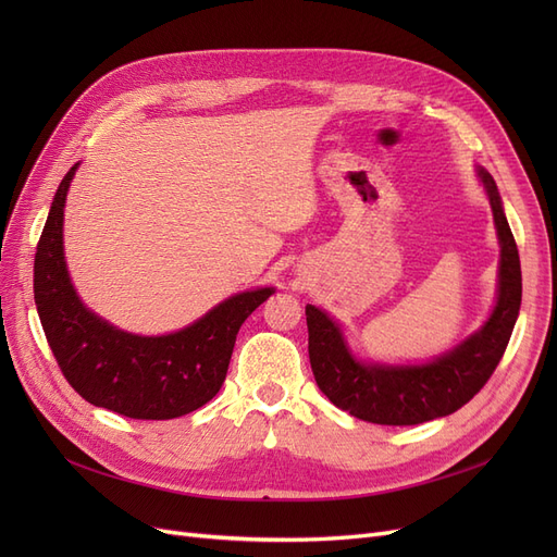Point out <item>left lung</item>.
<instances>
[{
	"label": "left lung",
	"mask_w": 557,
	"mask_h": 557,
	"mask_svg": "<svg viewBox=\"0 0 557 557\" xmlns=\"http://www.w3.org/2000/svg\"><path fill=\"white\" fill-rule=\"evenodd\" d=\"M476 176L491 201L499 242L497 297L491 315L474 334L430 362L385 364L358 358L342 325L327 311L307 305L311 369L334 407L376 425H418L458 411L493 376L520 311L522 276L497 183L483 166H476Z\"/></svg>",
	"instance_id": "1"
}]
</instances>
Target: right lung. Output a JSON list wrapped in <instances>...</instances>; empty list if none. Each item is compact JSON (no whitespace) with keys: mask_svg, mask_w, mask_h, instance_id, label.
<instances>
[{"mask_svg":"<svg viewBox=\"0 0 557 557\" xmlns=\"http://www.w3.org/2000/svg\"><path fill=\"white\" fill-rule=\"evenodd\" d=\"M78 162L62 178L35 256V301L50 350L74 391L137 420H170L205 407L225 381L244 320L274 288L244 290L188 327L144 336L83 305L64 260V205Z\"/></svg>","mask_w":557,"mask_h":557,"instance_id":"right-lung-1","label":"right lung"}]
</instances>
